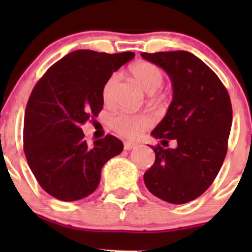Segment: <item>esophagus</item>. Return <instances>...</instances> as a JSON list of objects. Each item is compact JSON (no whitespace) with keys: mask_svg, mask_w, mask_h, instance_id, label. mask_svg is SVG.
I'll use <instances>...</instances> for the list:
<instances>
[{"mask_svg":"<svg viewBox=\"0 0 252 252\" xmlns=\"http://www.w3.org/2000/svg\"><path fill=\"white\" fill-rule=\"evenodd\" d=\"M136 147H137V143L136 142H126L124 143V150H131V149H134V148H136Z\"/></svg>","mask_w":252,"mask_h":252,"instance_id":"obj_1","label":"esophagus"}]
</instances>
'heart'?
Listing matches in <instances>:
<instances>
[{
    "mask_svg": "<svg viewBox=\"0 0 252 252\" xmlns=\"http://www.w3.org/2000/svg\"><path fill=\"white\" fill-rule=\"evenodd\" d=\"M131 74L135 82L147 94H154L162 86L164 77L162 71L152 63L141 62L131 67ZM120 79L118 74H114L108 79L103 88L104 102L110 104L114 99L115 86ZM154 123L153 117L148 114H126L121 112L112 117L111 126L118 135L126 138H136L149 129Z\"/></svg>",
    "mask_w": 252,
    "mask_h": 252,
    "instance_id": "b5f03b06",
    "label": "heart"
}]
</instances>
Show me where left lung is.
<instances>
[{
	"mask_svg": "<svg viewBox=\"0 0 252 252\" xmlns=\"http://www.w3.org/2000/svg\"><path fill=\"white\" fill-rule=\"evenodd\" d=\"M141 56L166 71L173 85L172 103L152 135L176 142L175 148L152 147L155 162L144 173V184L161 200L185 204L209 189L221 168L232 123L230 96L215 72L189 52Z\"/></svg>",
	"mask_w": 252,
	"mask_h": 252,
	"instance_id": "obj_1",
	"label": "left lung"
}]
</instances>
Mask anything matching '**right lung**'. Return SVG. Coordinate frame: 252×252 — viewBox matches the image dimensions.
<instances>
[{
  "label": "right lung",
  "instance_id": "obj_1",
  "mask_svg": "<svg viewBox=\"0 0 252 252\" xmlns=\"http://www.w3.org/2000/svg\"><path fill=\"white\" fill-rule=\"evenodd\" d=\"M132 52L78 50L52 65L32 91L25 112L24 148L28 166L48 194L74 201L94 192L100 170L121 154L112 135L89 146L80 126L103 109V88Z\"/></svg>",
  "mask_w": 252,
  "mask_h": 252
}]
</instances>
